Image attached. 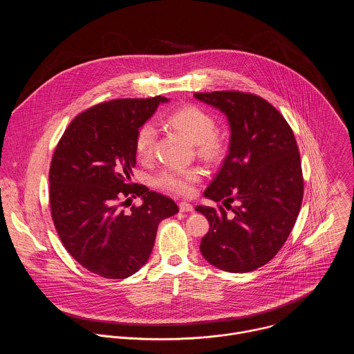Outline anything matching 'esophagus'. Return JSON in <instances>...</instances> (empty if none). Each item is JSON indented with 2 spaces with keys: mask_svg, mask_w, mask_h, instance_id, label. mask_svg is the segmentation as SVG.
Listing matches in <instances>:
<instances>
[{
  "mask_svg": "<svg viewBox=\"0 0 354 354\" xmlns=\"http://www.w3.org/2000/svg\"><path fill=\"white\" fill-rule=\"evenodd\" d=\"M179 210H180L182 213L193 212V206L189 205V203H186V201H180V203H179Z\"/></svg>",
  "mask_w": 354,
  "mask_h": 354,
  "instance_id": "obj_1",
  "label": "esophagus"
}]
</instances>
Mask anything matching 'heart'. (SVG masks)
I'll return each mask as SVG.
<instances>
[{
    "mask_svg": "<svg viewBox=\"0 0 354 354\" xmlns=\"http://www.w3.org/2000/svg\"><path fill=\"white\" fill-rule=\"evenodd\" d=\"M169 124L180 131L189 141L196 144L197 153L205 160H218L224 151V142L216 131V120L206 111L194 105H186L171 113ZM156 127L151 123H144L134 140L136 156L141 161L153 157L156 144ZM198 168H164L156 176V183L167 192L176 194H189L193 185L200 179Z\"/></svg>",
    "mask_w": 354,
    "mask_h": 354,
    "instance_id": "1",
    "label": "heart"
}]
</instances>
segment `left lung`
<instances>
[{"label":"left lung","instance_id":"8db88e82","mask_svg":"<svg viewBox=\"0 0 354 354\" xmlns=\"http://www.w3.org/2000/svg\"><path fill=\"white\" fill-rule=\"evenodd\" d=\"M194 97L225 113L231 127L230 153L205 192L225 207H196L210 223L201 255L225 272L257 270L277 255L301 209L304 178L294 133L255 93L214 91L196 92Z\"/></svg>","mask_w":354,"mask_h":354}]
</instances>
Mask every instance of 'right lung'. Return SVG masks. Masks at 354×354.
I'll return each instance as SVG.
<instances>
[{
    "label": "right lung",
    "mask_w": 354,
    "mask_h": 354,
    "mask_svg": "<svg viewBox=\"0 0 354 354\" xmlns=\"http://www.w3.org/2000/svg\"><path fill=\"white\" fill-rule=\"evenodd\" d=\"M164 96L123 97L77 115L50 164V212L68 254L105 279H126L149 258L161 220L179 212L164 194L131 183L138 129ZM131 196L143 203L125 210Z\"/></svg>",
    "instance_id": "right-lung-1"
}]
</instances>
